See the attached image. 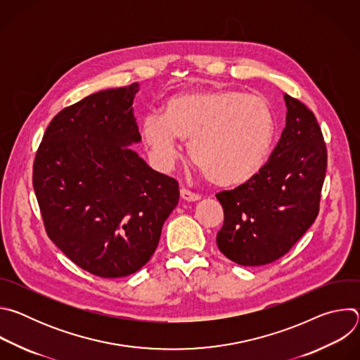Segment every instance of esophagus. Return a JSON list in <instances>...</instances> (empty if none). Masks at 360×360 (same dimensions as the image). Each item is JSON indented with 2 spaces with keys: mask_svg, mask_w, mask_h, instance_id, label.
I'll return each mask as SVG.
<instances>
[{
  "mask_svg": "<svg viewBox=\"0 0 360 360\" xmlns=\"http://www.w3.org/2000/svg\"><path fill=\"white\" fill-rule=\"evenodd\" d=\"M181 198L184 200H186V202H196V200L200 199V196L198 193H193V192H191V191H188L185 188L181 189Z\"/></svg>",
  "mask_w": 360,
  "mask_h": 360,
  "instance_id": "34e87169",
  "label": "esophagus"
}]
</instances>
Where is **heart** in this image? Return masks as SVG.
I'll use <instances>...</instances> for the list:
<instances>
[{"mask_svg": "<svg viewBox=\"0 0 360 360\" xmlns=\"http://www.w3.org/2000/svg\"><path fill=\"white\" fill-rule=\"evenodd\" d=\"M141 138L164 168L179 157V139L210 182L221 188L248 184L265 167L275 138L268 101L239 91H191L169 96L162 114L141 122Z\"/></svg>", "mask_w": 360, "mask_h": 360, "instance_id": "1", "label": "heart"}]
</instances>
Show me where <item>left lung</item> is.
Here are the masks:
<instances>
[{"label":"left lung","instance_id":"obj_1","mask_svg":"<svg viewBox=\"0 0 360 360\" xmlns=\"http://www.w3.org/2000/svg\"><path fill=\"white\" fill-rule=\"evenodd\" d=\"M283 99L286 125L266 165L248 184L217 193L225 215L217 245L242 266L279 259L319 212L328 164L322 131L300 101Z\"/></svg>","mask_w":360,"mask_h":360}]
</instances>
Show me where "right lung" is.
Wrapping results in <instances>:
<instances>
[{
    "label": "right lung",
    "instance_id": "1",
    "mask_svg": "<svg viewBox=\"0 0 360 360\" xmlns=\"http://www.w3.org/2000/svg\"><path fill=\"white\" fill-rule=\"evenodd\" d=\"M138 84L102 89L63 110L38 148L32 185L45 231L68 258L101 278L139 271L179 200L178 182L131 146Z\"/></svg>",
    "mask_w": 360,
    "mask_h": 360
}]
</instances>
